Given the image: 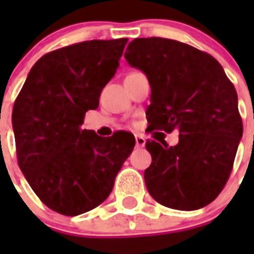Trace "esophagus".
I'll list each match as a JSON object with an SVG mask.
<instances>
[{"label": "esophagus", "mask_w": 254, "mask_h": 254, "mask_svg": "<svg viewBox=\"0 0 254 254\" xmlns=\"http://www.w3.org/2000/svg\"><path fill=\"white\" fill-rule=\"evenodd\" d=\"M134 138H136V146L137 147L145 146V143H146V138L143 137L142 134H136V136H134Z\"/></svg>", "instance_id": "obj_1"}]
</instances>
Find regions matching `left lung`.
I'll use <instances>...</instances> for the list:
<instances>
[{"label": "left lung", "mask_w": 254, "mask_h": 254, "mask_svg": "<svg viewBox=\"0 0 254 254\" xmlns=\"http://www.w3.org/2000/svg\"><path fill=\"white\" fill-rule=\"evenodd\" d=\"M125 58L149 78L151 128L179 131L176 146L147 140L149 193L176 210L205 207L226 185L243 134L234 85L212 56L173 39L137 38Z\"/></svg>", "instance_id": "obj_1"}]
</instances>
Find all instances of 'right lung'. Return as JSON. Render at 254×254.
I'll list each match as a JSON object with an SVG mask.
<instances>
[{"label":"right lung","mask_w":254,"mask_h":254,"mask_svg":"<svg viewBox=\"0 0 254 254\" xmlns=\"http://www.w3.org/2000/svg\"><path fill=\"white\" fill-rule=\"evenodd\" d=\"M127 38L49 52L31 67L12 111L17 163L40 201L66 216L99 206L134 147L133 134L82 129L120 66Z\"/></svg>","instance_id":"obj_1"}]
</instances>
